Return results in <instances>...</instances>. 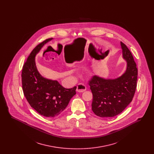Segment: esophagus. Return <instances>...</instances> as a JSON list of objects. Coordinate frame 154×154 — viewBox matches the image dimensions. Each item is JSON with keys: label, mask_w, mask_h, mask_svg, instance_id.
<instances>
[{"label": "esophagus", "mask_w": 154, "mask_h": 154, "mask_svg": "<svg viewBox=\"0 0 154 154\" xmlns=\"http://www.w3.org/2000/svg\"><path fill=\"white\" fill-rule=\"evenodd\" d=\"M86 86L82 84H79L77 87V89L76 91L78 92H83L84 91H85L86 90Z\"/></svg>", "instance_id": "34e87169"}]
</instances>
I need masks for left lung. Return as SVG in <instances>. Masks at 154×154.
Listing matches in <instances>:
<instances>
[{
	"label": "left lung",
	"instance_id": "1",
	"mask_svg": "<svg viewBox=\"0 0 154 154\" xmlns=\"http://www.w3.org/2000/svg\"><path fill=\"white\" fill-rule=\"evenodd\" d=\"M122 58L126 69L121 76L114 79L94 76L89 85L93 95L92 110L100 117H113L121 112L132 102L137 87V69L132 53L121 42Z\"/></svg>",
	"mask_w": 154,
	"mask_h": 154
}]
</instances>
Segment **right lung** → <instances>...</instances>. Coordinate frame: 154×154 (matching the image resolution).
Segmentation results:
<instances>
[{"mask_svg": "<svg viewBox=\"0 0 154 154\" xmlns=\"http://www.w3.org/2000/svg\"><path fill=\"white\" fill-rule=\"evenodd\" d=\"M53 38L37 45L30 54L22 68V84L23 94L30 106L45 117L58 116L66 109L70 99L75 95L76 87H63L57 80L43 77L38 72L35 57L44 44Z\"/></svg>", "mask_w": 154, "mask_h": 154, "instance_id": "1", "label": "right lung"}]
</instances>
